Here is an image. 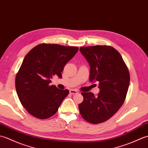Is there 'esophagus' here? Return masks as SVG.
<instances>
[{
    "mask_svg": "<svg viewBox=\"0 0 148 148\" xmlns=\"http://www.w3.org/2000/svg\"><path fill=\"white\" fill-rule=\"evenodd\" d=\"M69 92H70L71 94H76L77 93V91L76 90H71L69 91Z\"/></svg>",
    "mask_w": 148,
    "mask_h": 148,
    "instance_id": "obj_1",
    "label": "esophagus"
}]
</instances>
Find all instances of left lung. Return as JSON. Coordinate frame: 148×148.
Instances as JSON below:
<instances>
[{
    "label": "left lung",
    "instance_id": "left-lung-1",
    "mask_svg": "<svg viewBox=\"0 0 148 148\" xmlns=\"http://www.w3.org/2000/svg\"><path fill=\"white\" fill-rule=\"evenodd\" d=\"M80 51L90 66V81H98L100 92H82L79 104L81 116L88 122L101 123L120 109L130 84L127 66L117 50L110 46L81 47Z\"/></svg>",
    "mask_w": 148,
    "mask_h": 148
}]
</instances>
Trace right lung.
<instances>
[{
    "label": "right lung",
    "instance_id": "obj_1",
    "mask_svg": "<svg viewBox=\"0 0 148 148\" xmlns=\"http://www.w3.org/2000/svg\"><path fill=\"white\" fill-rule=\"evenodd\" d=\"M78 49L42 43L27 53L16 76L15 86L19 100L29 114L44 119L57 112L69 91L50 85L51 79L55 75L62 77L65 65Z\"/></svg>",
    "mask_w": 148,
    "mask_h": 148
}]
</instances>
